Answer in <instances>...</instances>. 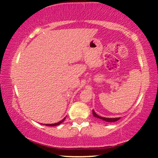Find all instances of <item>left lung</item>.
I'll use <instances>...</instances> for the list:
<instances>
[{
    "label": "left lung",
    "mask_w": 158,
    "mask_h": 158,
    "mask_svg": "<svg viewBox=\"0 0 158 158\" xmlns=\"http://www.w3.org/2000/svg\"><path fill=\"white\" fill-rule=\"evenodd\" d=\"M92 112H93V115H94L95 117H97V118H99V119H102V120H105V121H106V122H108V123L116 122V121L119 120V119H120V117H117V118H107V117H100V116L97 115V114L95 113V111H94V110H92Z\"/></svg>",
    "instance_id": "left-lung-1"
}]
</instances>
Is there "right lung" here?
I'll list each match as a JSON object with an SVG mask.
<instances>
[{"mask_svg": "<svg viewBox=\"0 0 158 158\" xmlns=\"http://www.w3.org/2000/svg\"><path fill=\"white\" fill-rule=\"evenodd\" d=\"M64 119H65V117L64 119H62V120H61V121H59V123H53V124H45L46 125V126H59V125H60L61 123H63L64 121Z\"/></svg>", "mask_w": 158, "mask_h": 158, "instance_id": "add662e5", "label": "right lung"}]
</instances>
